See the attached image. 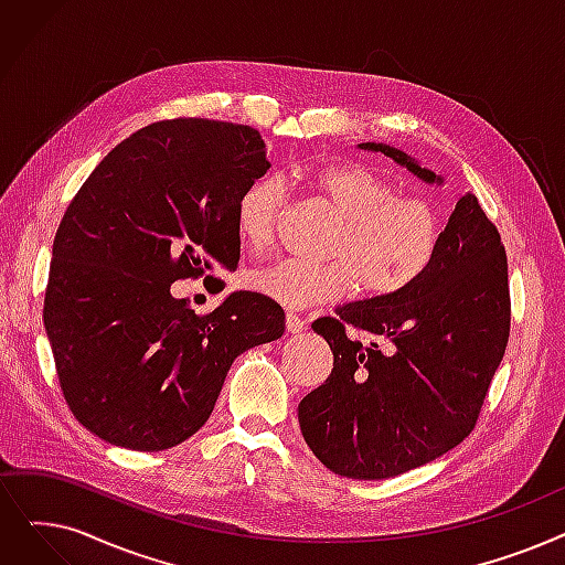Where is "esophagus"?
<instances>
[{"mask_svg":"<svg viewBox=\"0 0 565 565\" xmlns=\"http://www.w3.org/2000/svg\"><path fill=\"white\" fill-rule=\"evenodd\" d=\"M286 330L290 332V334H298V332H302L305 330V321L302 318L298 316V313H286Z\"/></svg>","mask_w":565,"mask_h":565,"instance_id":"1","label":"esophagus"}]
</instances>
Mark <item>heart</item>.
I'll return each mask as SVG.
<instances>
[{"mask_svg":"<svg viewBox=\"0 0 565 565\" xmlns=\"http://www.w3.org/2000/svg\"><path fill=\"white\" fill-rule=\"evenodd\" d=\"M309 186L341 218L330 242L328 265L281 258L256 267L247 286L284 307L302 309L341 300L358 286L364 298H392L431 267L444 218L425 195H397V184L364 163L316 168ZM288 191L275 175H260L242 189L235 228L244 244L265 247L275 237Z\"/></svg>","mask_w":565,"mask_h":565,"instance_id":"1","label":"heart"}]
</instances>
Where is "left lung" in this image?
I'll return each instance as SVG.
<instances>
[{"instance_id":"left-lung-1","label":"left lung","mask_w":565,"mask_h":565,"mask_svg":"<svg viewBox=\"0 0 565 565\" xmlns=\"http://www.w3.org/2000/svg\"><path fill=\"white\" fill-rule=\"evenodd\" d=\"M425 182L427 168L383 142H362ZM332 374L300 402L311 452L330 471L383 480L459 446L480 418L510 337L508 258L476 193L457 201L427 273L399 296L351 302L311 323ZM355 331L371 334L362 344Z\"/></svg>"}]
</instances>
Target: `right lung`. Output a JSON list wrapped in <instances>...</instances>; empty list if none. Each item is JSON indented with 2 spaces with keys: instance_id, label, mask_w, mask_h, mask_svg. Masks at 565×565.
<instances>
[{
  "instance_id": "add662e5",
  "label": "right lung",
  "mask_w": 565,
  "mask_h": 565,
  "mask_svg": "<svg viewBox=\"0 0 565 565\" xmlns=\"http://www.w3.org/2000/svg\"><path fill=\"white\" fill-rule=\"evenodd\" d=\"M267 168L256 129L175 117L113 147L73 195L43 323L62 395L92 434L140 452L182 444L233 360L284 334V309L260 292H231L210 313L170 296L178 279L237 267L235 203Z\"/></svg>"
}]
</instances>
